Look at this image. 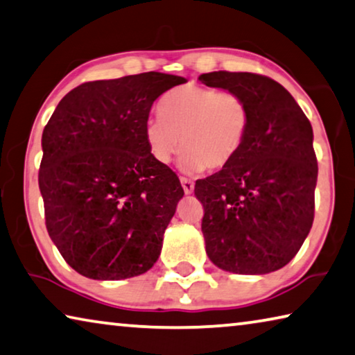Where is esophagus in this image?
I'll list each match as a JSON object with an SVG mask.
<instances>
[{
    "mask_svg": "<svg viewBox=\"0 0 355 355\" xmlns=\"http://www.w3.org/2000/svg\"><path fill=\"white\" fill-rule=\"evenodd\" d=\"M180 182H182V187H183V191L187 194H191L194 191V183L191 182L189 178H187V177H180Z\"/></svg>",
    "mask_w": 355,
    "mask_h": 355,
    "instance_id": "34e87169",
    "label": "esophagus"
}]
</instances>
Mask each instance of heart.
Masks as SVG:
<instances>
[{
    "label": "heart",
    "instance_id": "heart-1",
    "mask_svg": "<svg viewBox=\"0 0 355 355\" xmlns=\"http://www.w3.org/2000/svg\"><path fill=\"white\" fill-rule=\"evenodd\" d=\"M159 116L144 129L151 157L168 164L183 148V167L191 172L229 166L243 148L251 126L243 96L199 85L168 93L159 104Z\"/></svg>",
    "mask_w": 355,
    "mask_h": 355
}]
</instances>
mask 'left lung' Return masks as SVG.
Instances as JSON below:
<instances>
[{
  "label": "left lung",
  "mask_w": 355,
  "mask_h": 355,
  "mask_svg": "<svg viewBox=\"0 0 355 355\" xmlns=\"http://www.w3.org/2000/svg\"><path fill=\"white\" fill-rule=\"evenodd\" d=\"M199 80L239 93L251 112L237 157L196 182L207 254L232 273L283 268L299 252L314 219L318 159L311 123L288 89L270 77L215 71Z\"/></svg>",
  "instance_id": "8db88e82"
}]
</instances>
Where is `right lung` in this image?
Segmentation results:
<instances>
[{
  "mask_svg": "<svg viewBox=\"0 0 355 355\" xmlns=\"http://www.w3.org/2000/svg\"><path fill=\"white\" fill-rule=\"evenodd\" d=\"M184 77L144 72L71 89L42 132L39 189L50 239L83 277L126 279L153 267L184 191L151 157L145 123Z\"/></svg>",
  "mask_w": 355,
  "mask_h": 355,
  "instance_id": "1",
  "label": "right lung"
}]
</instances>
